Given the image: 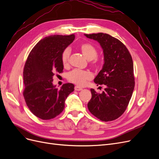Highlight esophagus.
<instances>
[{
  "mask_svg": "<svg viewBox=\"0 0 159 159\" xmlns=\"http://www.w3.org/2000/svg\"><path fill=\"white\" fill-rule=\"evenodd\" d=\"M74 89H75V91H81V90H82L83 89L81 88H80L79 86H75Z\"/></svg>",
  "mask_w": 159,
  "mask_h": 159,
  "instance_id": "obj_1",
  "label": "esophagus"
}]
</instances>
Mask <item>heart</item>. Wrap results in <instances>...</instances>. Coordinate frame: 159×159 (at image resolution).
Returning <instances> with one entry per match:
<instances>
[{"label": "heart", "mask_w": 159, "mask_h": 159, "mask_svg": "<svg viewBox=\"0 0 159 159\" xmlns=\"http://www.w3.org/2000/svg\"><path fill=\"white\" fill-rule=\"evenodd\" d=\"M80 49L82 54L89 61L92 60V65L95 68H98L99 63L96 57L98 56V52L96 48L89 43H84L81 44ZM70 51L68 48L65 49L61 56V63L64 67L68 66ZM92 78V74L91 72L86 70H74L70 72L68 75V79L71 82L79 86H84L88 80Z\"/></svg>", "instance_id": "heart-1"}]
</instances>
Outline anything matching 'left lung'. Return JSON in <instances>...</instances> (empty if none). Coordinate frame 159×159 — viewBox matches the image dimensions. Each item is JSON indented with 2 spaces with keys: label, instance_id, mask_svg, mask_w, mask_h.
Segmentation results:
<instances>
[{
  "label": "left lung",
  "instance_id": "8db88e82",
  "mask_svg": "<svg viewBox=\"0 0 159 159\" xmlns=\"http://www.w3.org/2000/svg\"><path fill=\"white\" fill-rule=\"evenodd\" d=\"M97 41L103 50L104 64L94 82L105 85L102 93L91 89L88 107L91 114L103 121L117 119L125 112L134 88L133 63L126 46L107 34H84Z\"/></svg>",
  "mask_w": 159,
  "mask_h": 159
}]
</instances>
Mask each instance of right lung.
I'll list each match as a JSON object with an SVG mask.
<instances>
[{
    "label": "right lung",
    "mask_w": 159,
    "mask_h": 159,
    "mask_svg": "<svg viewBox=\"0 0 159 159\" xmlns=\"http://www.w3.org/2000/svg\"><path fill=\"white\" fill-rule=\"evenodd\" d=\"M74 39V34L45 37L28 55L23 71V95L28 107L38 118L48 120L60 114L66 99L74 90V85L70 83L60 89L52 83L55 72L61 73L64 70L62 52Z\"/></svg>",
    "instance_id": "obj_1"
}]
</instances>
